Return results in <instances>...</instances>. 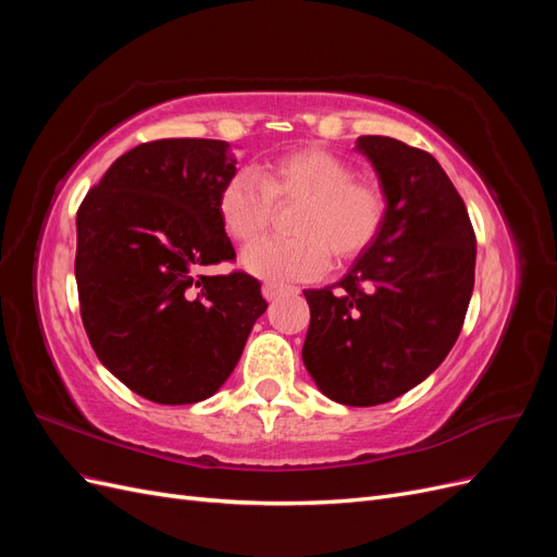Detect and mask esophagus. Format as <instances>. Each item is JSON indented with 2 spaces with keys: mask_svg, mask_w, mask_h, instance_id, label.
I'll return each mask as SVG.
<instances>
[{
  "mask_svg": "<svg viewBox=\"0 0 557 557\" xmlns=\"http://www.w3.org/2000/svg\"><path fill=\"white\" fill-rule=\"evenodd\" d=\"M288 290V285H283V283H272V281H267L264 285H262V295H264V299L267 301H272V299H276L281 293H285Z\"/></svg>",
  "mask_w": 557,
  "mask_h": 557,
  "instance_id": "esophagus-1",
  "label": "esophagus"
}]
</instances>
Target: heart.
Returning <instances> with one entry per match:
<instances>
[{"instance_id":"obj_1","label":"heart","mask_w":557,"mask_h":557,"mask_svg":"<svg viewBox=\"0 0 557 557\" xmlns=\"http://www.w3.org/2000/svg\"><path fill=\"white\" fill-rule=\"evenodd\" d=\"M299 201L288 239H262L244 250L242 264L269 281H307L330 258L346 264L372 246L387 218V193L356 176L348 160L320 146H301L269 160L260 174L234 172L218 190L215 209L234 242L250 244L269 227L276 205Z\"/></svg>"}]
</instances>
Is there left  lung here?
<instances>
[{
    "mask_svg": "<svg viewBox=\"0 0 557 557\" xmlns=\"http://www.w3.org/2000/svg\"><path fill=\"white\" fill-rule=\"evenodd\" d=\"M358 150L387 193L379 239L311 309L301 358L346 407H376L428 379L458 342L474 290L476 234L460 193L428 150L367 134Z\"/></svg>",
    "mask_w": 557,
    "mask_h": 557,
    "instance_id": "8db88e82",
    "label": "left lung"
}]
</instances>
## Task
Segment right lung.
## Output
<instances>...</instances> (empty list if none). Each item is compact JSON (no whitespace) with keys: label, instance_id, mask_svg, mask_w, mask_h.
Here are the masks:
<instances>
[{"label":"right lung","instance_id":"add662e5","mask_svg":"<svg viewBox=\"0 0 557 557\" xmlns=\"http://www.w3.org/2000/svg\"><path fill=\"white\" fill-rule=\"evenodd\" d=\"M218 139H158L117 158L76 213L81 320L109 372L158 404L211 397L267 311L260 283L234 269L215 197L237 172Z\"/></svg>","mask_w":557,"mask_h":557}]
</instances>
